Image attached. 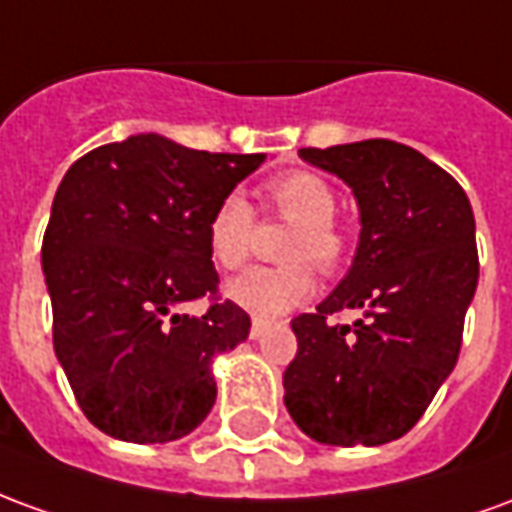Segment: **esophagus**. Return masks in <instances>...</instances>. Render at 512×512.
Segmentation results:
<instances>
[{"instance_id": "1", "label": "esophagus", "mask_w": 512, "mask_h": 512, "mask_svg": "<svg viewBox=\"0 0 512 512\" xmlns=\"http://www.w3.org/2000/svg\"><path fill=\"white\" fill-rule=\"evenodd\" d=\"M266 326H268V321H263V318H252V326H249V337H252V340H257L260 334L266 332Z\"/></svg>"}]
</instances>
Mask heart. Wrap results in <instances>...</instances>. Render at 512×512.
I'll list each match as a JSON object with an SVG mask.
<instances>
[{"instance_id":"heart-1","label":"heart","mask_w":512,"mask_h":512,"mask_svg":"<svg viewBox=\"0 0 512 512\" xmlns=\"http://www.w3.org/2000/svg\"><path fill=\"white\" fill-rule=\"evenodd\" d=\"M266 202L282 222L296 224L282 257L288 266H257L227 285V299L257 318H277L315 293V271L334 274L343 266L348 238L334 224L337 194L315 172L296 169L266 183ZM208 255L224 271L241 268L255 244V208L241 194L216 202L208 219Z\"/></svg>"}]
</instances>
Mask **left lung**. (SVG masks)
Here are the masks:
<instances>
[{
  "label": "left lung",
  "instance_id": "left-lung-1",
  "mask_svg": "<svg viewBox=\"0 0 512 512\" xmlns=\"http://www.w3.org/2000/svg\"><path fill=\"white\" fill-rule=\"evenodd\" d=\"M299 156L351 186L362 233L332 296L290 321L299 351L282 376L285 406L321 444L378 447L417 425L458 362L480 277L472 205L450 172L392 139ZM343 309L366 318L328 321Z\"/></svg>",
  "mask_w": 512,
  "mask_h": 512
}]
</instances>
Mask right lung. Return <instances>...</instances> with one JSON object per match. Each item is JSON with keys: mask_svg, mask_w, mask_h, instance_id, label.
I'll return each mask as SVG.
<instances>
[{"mask_svg": "<svg viewBox=\"0 0 512 512\" xmlns=\"http://www.w3.org/2000/svg\"><path fill=\"white\" fill-rule=\"evenodd\" d=\"M263 161L136 134L65 172L40 249L54 354L106 436L164 444L208 417L213 356L244 343L252 323L219 301L205 230L216 202ZM202 295L205 316L179 312Z\"/></svg>", "mask_w": 512, "mask_h": 512, "instance_id": "obj_1", "label": "right lung"}]
</instances>
